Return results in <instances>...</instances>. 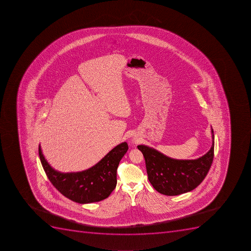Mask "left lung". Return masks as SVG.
Returning a JSON list of instances; mask_svg holds the SVG:
<instances>
[{
    "instance_id": "left-lung-1",
    "label": "left lung",
    "mask_w": 251,
    "mask_h": 251,
    "mask_svg": "<svg viewBox=\"0 0 251 251\" xmlns=\"http://www.w3.org/2000/svg\"><path fill=\"white\" fill-rule=\"evenodd\" d=\"M212 146L205 155L196 160H176L149 146H137L146 160L148 178L155 189L165 196H178L191 192L204 179L214 157Z\"/></svg>"
}]
</instances>
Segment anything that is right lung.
Wrapping results in <instances>:
<instances>
[{
  "instance_id": "1",
  "label": "right lung",
  "mask_w": 251,
  "mask_h": 251,
  "mask_svg": "<svg viewBox=\"0 0 251 251\" xmlns=\"http://www.w3.org/2000/svg\"><path fill=\"white\" fill-rule=\"evenodd\" d=\"M128 144L123 142L87 170L63 173L53 169L45 160L40 145L39 156L47 176L62 195L78 203L99 202L110 196L117 184V169Z\"/></svg>"
}]
</instances>
